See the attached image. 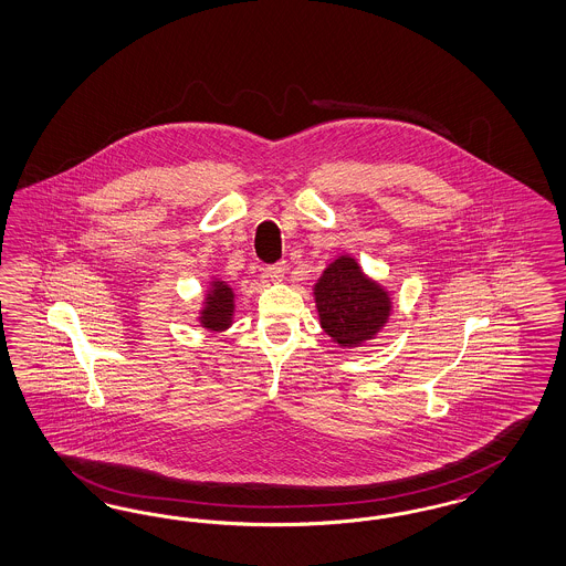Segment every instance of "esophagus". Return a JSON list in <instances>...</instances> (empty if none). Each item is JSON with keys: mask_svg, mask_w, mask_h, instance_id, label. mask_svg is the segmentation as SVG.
Here are the masks:
<instances>
[{"mask_svg": "<svg viewBox=\"0 0 566 566\" xmlns=\"http://www.w3.org/2000/svg\"><path fill=\"white\" fill-rule=\"evenodd\" d=\"M284 273H286V265L284 263H275V265L265 268V275L272 277L273 282H280L284 277Z\"/></svg>", "mask_w": 566, "mask_h": 566, "instance_id": "esophagus-1", "label": "esophagus"}]
</instances>
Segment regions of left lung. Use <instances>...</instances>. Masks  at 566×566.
<instances>
[{
    "label": "left lung",
    "mask_w": 566,
    "mask_h": 566,
    "mask_svg": "<svg viewBox=\"0 0 566 566\" xmlns=\"http://www.w3.org/2000/svg\"><path fill=\"white\" fill-rule=\"evenodd\" d=\"M314 303L322 331L347 349L375 339L394 314L389 291L364 272L352 254H339L319 273Z\"/></svg>",
    "instance_id": "1"
}]
</instances>
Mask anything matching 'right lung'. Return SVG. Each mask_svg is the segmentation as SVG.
I'll return each mask as SVG.
<instances>
[{"mask_svg":"<svg viewBox=\"0 0 566 566\" xmlns=\"http://www.w3.org/2000/svg\"><path fill=\"white\" fill-rule=\"evenodd\" d=\"M235 316V291L223 277H210L198 310V324L208 333H226Z\"/></svg>","mask_w":566,"mask_h":566,"instance_id":"obj_1","label":"right lung"}]
</instances>
